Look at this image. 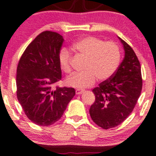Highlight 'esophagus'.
<instances>
[{"label":"esophagus","mask_w":156,"mask_h":156,"mask_svg":"<svg viewBox=\"0 0 156 156\" xmlns=\"http://www.w3.org/2000/svg\"><path fill=\"white\" fill-rule=\"evenodd\" d=\"M84 90L83 89H76V95H80V94H82Z\"/></svg>","instance_id":"1"}]
</instances>
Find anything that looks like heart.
Listing matches in <instances>:
<instances>
[{"mask_svg": "<svg viewBox=\"0 0 156 156\" xmlns=\"http://www.w3.org/2000/svg\"><path fill=\"white\" fill-rule=\"evenodd\" d=\"M73 49L80 55L87 58L84 72L77 73L66 79L67 85L76 88H85L93 85L96 80L105 81L116 72L121 61L119 46L113 42H105L100 38L88 36L78 40L73 44ZM58 61L63 72H72V52L66 48L59 51Z\"/></svg>", "mask_w": 156, "mask_h": 156, "instance_id": "1", "label": "heart"}]
</instances>
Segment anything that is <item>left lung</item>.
I'll list each match as a JSON object with an SVG mask.
<instances>
[{
  "label": "left lung",
  "instance_id": "left-lung-1",
  "mask_svg": "<svg viewBox=\"0 0 156 156\" xmlns=\"http://www.w3.org/2000/svg\"><path fill=\"white\" fill-rule=\"evenodd\" d=\"M124 58L110 79L93 90L95 100L90 106L92 119L108 129L122 123L132 112L143 87L141 66L137 55L124 40Z\"/></svg>",
  "mask_w": 156,
  "mask_h": 156
}]
</instances>
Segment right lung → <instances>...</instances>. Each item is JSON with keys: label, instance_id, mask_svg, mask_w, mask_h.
Listing matches in <instances>:
<instances>
[{"label": "right lung", "instance_id": "right-lung-1", "mask_svg": "<svg viewBox=\"0 0 156 156\" xmlns=\"http://www.w3.org/2000/svg\"><path fill=\"white\" fill-rule=\"evenodd\" d=\"M63 42L57 32H41L27 47L17 66V98L27 118L39 126L58 122L75 95L72 87L53 89L61 80L58 55Z\"/></svg>", "mask_w": 156, "mask_h": 156}]
</instances>
